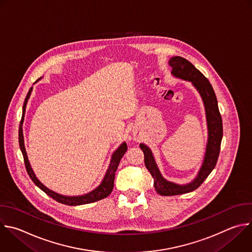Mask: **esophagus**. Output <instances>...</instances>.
Listing matches in <instances>:
<instances>
[{
	"instance_id": "esophagus-1",
	"label": "esophagus",
	"mask_w": 252,
	"mask_h": 252,
	"mask_svg": "<svg viewBox=\"0 0 252 252\" xmlns=\"http://www.w3.org/2000/svg\"><path fill=\"white\" fill-rule=\"evenodd\" d=\"M136 137H138V136H136Z\"/></svg>"
}]
</instances>
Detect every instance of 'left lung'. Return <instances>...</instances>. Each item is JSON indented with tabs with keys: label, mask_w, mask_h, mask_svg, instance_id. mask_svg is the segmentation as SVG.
<instances>
[{
	"label": "left lung",
	"mask_w": 252,
	"mask_h": 252,
	"mask_svg": "<svg viewBox=\"0 0 252 252\" xmlns=\"http://www.w3.org/2000/svg\"><path fill=\"white\" fill-rule=\"evenodd\" d=\"M169 64L172 67V74L174 76L187 81H191L202 96L206 109L209 138L205 159L197 178L189 185L184 186L165 180L157 168L151 150L143 143L139 145L144 153V163L146 168L153 177L154 189L156 193L161 196H175L186 194L199 188L215 168L219 158L222 138L221 116L219 110L215 91L210 81L190 61L181 56L172 57L169 60Z\"/></svg>",
	"instance_id": "obj_1"
}]
</instances>
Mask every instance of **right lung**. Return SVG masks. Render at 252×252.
I'll use <instances>...</instances> for the list:
<instances>
[{"label": "right lung", "instance_id": "right-lung-1", "mask_svg": "<svg viewBox=\"0 0 252 252\" xmlns=\"http://www.w3.org/2000/svg\"><path fill=\"white\" fill-rule=\"evenodd\" d=\"M32 88L30 89L25 103H24V107H23V117L21 120V124H20V128H19V143H20V147L24 156V161H25V165H26V169L27 172L29 174V176L31 177V179L33 181V183L39 188L41 189L45 194H47L49 197H51L53 200L57 201L58 203L64 204V205H68V206H79V205H85V204H90V203H94L97 202L99 200H102L104 198H107L113 191L114 189V181H115V173L117 171L118 166L120 164V161L122 159V157L125 155L126 149H127V145L126 142H124L117 150L116 152L113 154L110 166L108 168V171L105 175V178L103 179L101 185L96 188L94 191L90 192L89 194L83 195V196H79V197H67V196H62L59 195L49 189H47L43 184H41L39 182V180L35 177L32 167L30 165L28 156H27V152H26V148H25V143H24V135H23V122H24V116H25V112H26V107H27V103L28 100L31 96Z\"/></svg>", "mask_w": 252, "mask_h": 252}]
</instances>
